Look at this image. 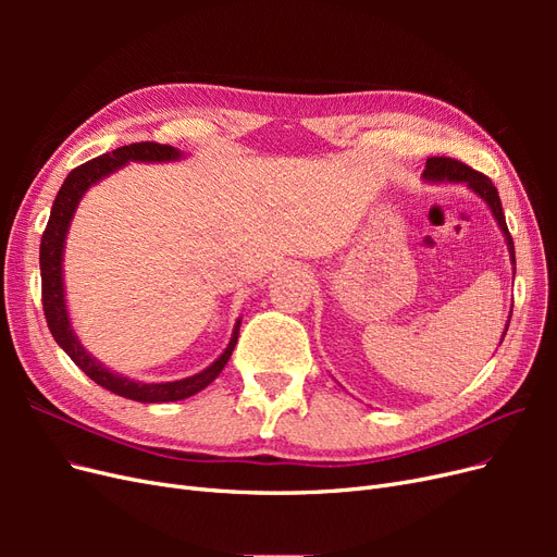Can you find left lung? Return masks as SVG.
Here are the masks:
<instances>
[{
    "label": "left lung",
    "mask_w": 557,
    "mask_h": 557,
    "mask_svg": "<svg viewBox=\"0 0 557 557\" xmlns=\"http://www.w3.org/2000/svg\"><path fill=\"white\" fill-rule=\"evenodd\" d=\"M423 178L428 183H465L471 193H476L485 201V205L491 207L495 221H497V225L504 234V239H507L511 264H516L513 239H511L509 227H507V218H504V211H502V201H499L497 188H495L491 178H487L481 172H476V170H471V166H467L458 160H453V158H430L425 162ZM513 274H516V267H513ZM509 320H511V315H509ZM509 320H507V330H509ZM507 330H504V334H507ZM504 334H502V339H504Z\"/></svg>",
    "instance_id": "1"
}]
</instances>
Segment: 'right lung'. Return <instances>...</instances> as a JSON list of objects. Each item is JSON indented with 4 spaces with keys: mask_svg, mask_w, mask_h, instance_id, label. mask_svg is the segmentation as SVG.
Masks as SVG:
<instances>
[{
    "mask_svg": "<svg viewBox=\"0 0 557 557\" xmlns=\"http://www.w3.org/2000/svg\"><path fill=\"white\" fill-rule=\"evenodd\" d=\"M178 158H183V153L174 146L156 144V141H139V144L121 146V148L111 150V153H104L86 164L76 166V170H72L70 176L64 178L62 188L53 201V209H50V218H48V225L44 230L41 248H39L44 313H46L48 330H50V334H53L58 346L97 385H102V387H107V391L121 395V397H127L134 401H146V404L178 401V399L190 397L199 391H205V387L223 372V367L227 364L234 346H237L242 320H237V325H234L232 339H230L227 348L223 350V356L218 358L213 364H209L205 372H199L188 379H181V381H166V383H141V381L127 379L123 374L111 372L109 367H104L97 358H92L90 352L81 346L76 332L72 330L70 313H66L62 258H64V242H66V232H70V225H72V218L76 213L78 201L83 199V195L88 193L90 185L107 178L115 170H121V166H125L127 162H172Z\"/></svg>",
    "mask_w": 557,
    "mask_h": 557,
    "instance_id": "add662e5",
    "label": "right lung"
}]
</instances>
